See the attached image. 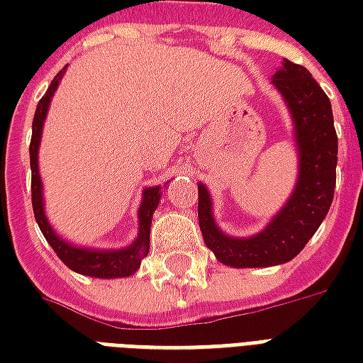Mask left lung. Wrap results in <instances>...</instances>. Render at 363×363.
Returning a JSON list of instances; mask_svg holds the SVG:
<instances>
[{
  "instance_id": "1",
  "label": "left lung",
  "mask_w": 363,
  "mask_h": 363,
  "mask_svg": "<svg viewBox=\"0 0 363 363\" xmlns=\"http://www.w3.org/2000/svg\"><path fill=\"white\" fill-rule=\"evenodd\" d=\"M272 83L294 120L299 157L296 189L288 202L262 231L239 239L218 228L210 192L198 184V221L206 247L233 268L276 267L297 257L327 218L335 196L338 138L328 96L303 66L289 60L281 62Z\"/></svg>"
}]
</instances>
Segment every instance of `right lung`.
<instances>
[{
    "label": "right lung",
    "mask_w": 363,
    "mask_h": 363,
    "mask_svg": "<svg viewBox=\"0 0 363 363\" xmlns=\"http://www.w3.org/2000/svg\"><path fill=\"white\" fill-rule=\"evenodd\" d=\"M67 67V66H66ZM66 67L52 79L50 87L46 91V95L38 101L35 118H33V138H30V194H33V212L38 228L43 231L44 239L50 243L54 252L58 255L60 260L72 268L74 272L93 276V278H126L140 268L142 259L150 252V229L153 212L157 210L159 198H161V186H150L143 190L142 204L138 210V221H140V231L132 245H128L124 249H87V247H75L67 243L62 237L52 229L48 223V218L44 213V200H43V181L38 174V145H40V135H43V126L48 106H50L52 95L58 89V83L62 82V75L66 72Z\"/></svg>",
    "instance_id": "obj_1"
}]
</instances>
